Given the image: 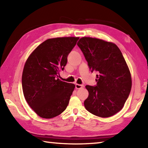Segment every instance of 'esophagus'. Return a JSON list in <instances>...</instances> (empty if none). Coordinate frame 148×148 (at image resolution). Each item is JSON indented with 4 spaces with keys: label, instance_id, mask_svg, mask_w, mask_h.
Wrapping results in <instances>:
<instances>
[{
    "label": "esophagus",
    "instance_id": "1",
    "mask_svg": "<svg viewBox=\"0 0 148 148\" xmlns=\"http://www.w3.org/2000/svg\"><path fill=\"white\" fill-rule=\"evenodd\" d=\"M83 87H84L83 84H76V89H81V88H83Z\"/></svg>",
    "mask_w": 148,
    "mask_h": 148
}]
</instances>
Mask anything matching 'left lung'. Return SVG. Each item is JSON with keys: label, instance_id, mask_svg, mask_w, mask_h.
<instances>
[{"label": "left lung", "instance_id": "left-lung-1", "mask_svg": "<svg viewBox=\"0 0 148 148\" xmlns=\"http://www.w3.org/2000/svg\"><path fill=\"white\" fill-rule=\"evenodd\" d=\"M91 72H96L97 84L86 85L89 92L84 100L92 114L108 118L121 111L131 91L130 72L120 49L115 44L92 37L77 42Z\"/></svg>", "mask_w": 148, "mask_h": 148}]
</instances>
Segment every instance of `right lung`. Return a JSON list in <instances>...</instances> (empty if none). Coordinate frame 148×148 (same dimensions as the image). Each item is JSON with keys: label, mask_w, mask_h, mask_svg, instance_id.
Here are the masks:
<instances>
[{"label": "right lung", "mask_w": 148, "mask_h": 148, "mask_svg": "<svg viewBox=\"0 0 148 148\" xmlns=\"http://www.w3.org/2000/svg\"><path fill=\"white\" fill-rule=\"evenodd\" d=\"M79 37L49 39L32 53L25 64L22 88L28 104L37 115L52 118L64 112L75 85L59 79L67 56Z\"/></svg>", "instance_id": "add662e5"}]
</instances>
